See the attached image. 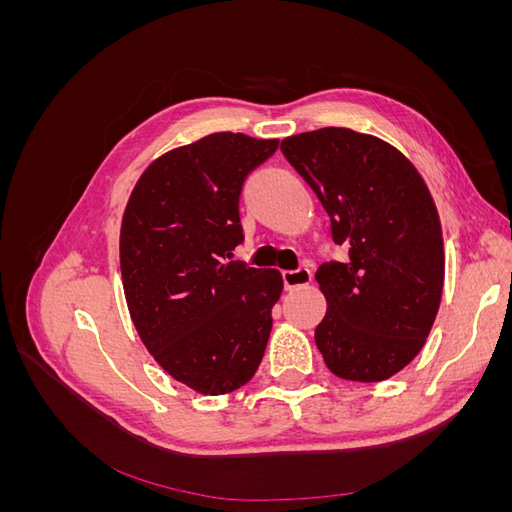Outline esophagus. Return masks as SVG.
I'll use <instances>...</instances> for the list:
<instances>
[{"mask_svg": "<svg viewBox=\"0 0 512 512\" xmlns=\"http://www.w3.org/2000/svg\"><path fill=\"white\" fill-rule=\"evenodd\" d=\"M284 277V286L286 290H292V288H303L307 286L309 282H312V271L301 267V269H294V271H284L282 273Z\"/></svg>", "mask_w": 512, "mask_h": 512, "instance_id": "1", "label": "esophagus"}]
</instances>
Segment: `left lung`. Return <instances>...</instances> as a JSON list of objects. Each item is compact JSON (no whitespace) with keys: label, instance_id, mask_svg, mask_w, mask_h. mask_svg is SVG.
I'll return each instance as SVG.
<instances>
[{"label":"left lung","instance_id":"obj_1","mask_svg":"<svg viewBox=\"0 0 512 512\" xmlns=\"http://www.w3.org/2000/svg\"><path fill=\"white\" fill-rule=\"evenodd\" d=\"M282 153L331 218L346 262L316 282L327 314L316 346L335 376L380 382L425 346L444 286L438 209L423 177L393 145L348 128L288 136Z\"/></svg>","mask_w":512,"mask_h":512}]
</instances>
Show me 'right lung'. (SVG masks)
I'll list each match as a JSON object with an SVG mask.
<instances>
[{
    "mask_svg": "<svg viewBox=\"0 0 512 512\" xmlns=\"http://www.w3.org/2000/svg\"><path fill=\"white\" fill-rule=\"evenodd\" d=\"M277 138L215 132L153 160L123 211V292L145 348L203 395L247 384L265 354L284 282L232 260L243 241L239 196Z\"/></svg>",
    "mask_w": 512,
    "mask_h": 512,
    "instance_id": "add662e5",
    "label": "right lung"
}]
</instances>
